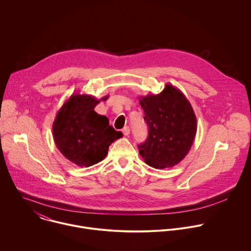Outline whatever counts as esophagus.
Masks as SVG:
<instances>
[{"mask_svg":"<svg viewBox=\"0 0 251 251\" xmlns=\"http://www.w3.org/2000/svg\"><path fill=\"white\" fill-rule=\"evenodd\" d=\"M122 132H123L124 136H129V135H130V128L126 126V127H124V128H123Z\"/></svg>","mask_w":251,"mask_h":251,"instance_id":"1","label":"esophagus"}]
</instances>
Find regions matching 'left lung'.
Returning a JSON list of instances; mask_svg holds the SVG:
<instances>
[{"instance_id":"1","label":"left lung","mask_w":251,"mask_h":251,"mask_svg":"<svg viewBox=\"0 0 251 251\" xmlns=\"http://www.w3.org/2000/svg\"><path fill=\"white\" fill-rule=\"evenodd\" d=\"M149 136L138 146L145 162L154 169L173 168L189 152L197 131L194 110L171 83L158 95L140 97Z\"/></svg>"}]
</instances>
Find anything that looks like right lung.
Here are the masks:
<instances>
[{"label":"right lung","instance_id":"right-lung-1","mask_svg":"<svg viewBox=\"0 0 251 251\" xmlns=\"http://www.w3.org/2000/svg\"><path fill=\"white\" fill-rule=\"evenodd\" d=\"M99 103L100 100L91 95L74 94L62 105L53 122L57 149L78 166L88 168L101 161L109 146L123 137L121 132L109 126L106 116L95 111Z\"/></svg>","mask_w":251,"mask_h":251}]
</instances>
